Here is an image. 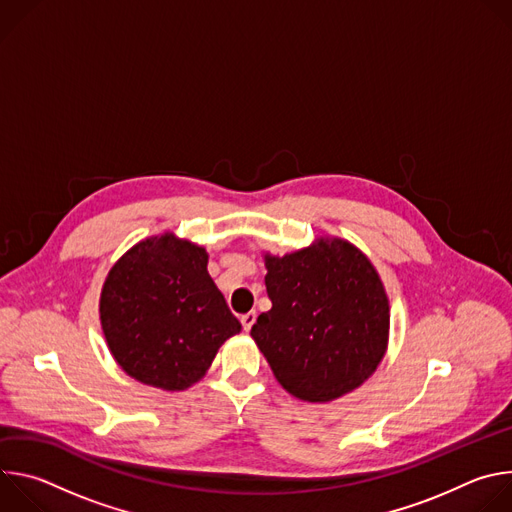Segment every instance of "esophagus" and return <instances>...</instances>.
Masks as SVG:
<instances>
[{
  "label": "esophagus",
  "mask_w": 512,
  "mask_h": 512,
  "mask_svg": "<svg viewBox=\"0 0 512 512\" xmlns=\"http://www.w3.org/2000/svg\"><path fill=\"white\" fill-rule=\"evenodd\" d=\"M255 320H257V314H255V312H247V314H243V316H241V324H243V330H245V332H249V330L253 328Z\"/></svg>",
  "instance_id": "34e87169"
}]
</instances>
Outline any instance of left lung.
I'll use <instances>...</instances> for the list:
<instances>
[{"label":"left lung","mask_w":512,"mask_h":512,"mask_svg":"<svg viewBox=\"0 0 512 512\" xmlns=\"http://www.w3.org/2000/svg\"><path fill=\"white\" fill-rule=\"evenodd\" d=\"M263 259L273 306L257 318L251 338L277 383L310 403L358 389L389 344V298L371 259L340 237Z\"/></svg>","instance_id":"obj_1"}]
</instances>
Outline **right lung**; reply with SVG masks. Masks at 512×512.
<instances>
[{"label": "right lung", "mask_w": 512, "mask_h": 512, "mask_svg": "<svg viewBox=\"0 0 512 512\" xmlns=\"http://www.w3.org/2000/svg\"><path fill=\"white\" fill-rule=\"evenodd\" d=\"M206 265L204 247L166 231L135 243L107 273L101 328L113 358L135 381L184 391L241 332Z\"/></svg>", "instance_id": "obj_1"}]
</instances>
